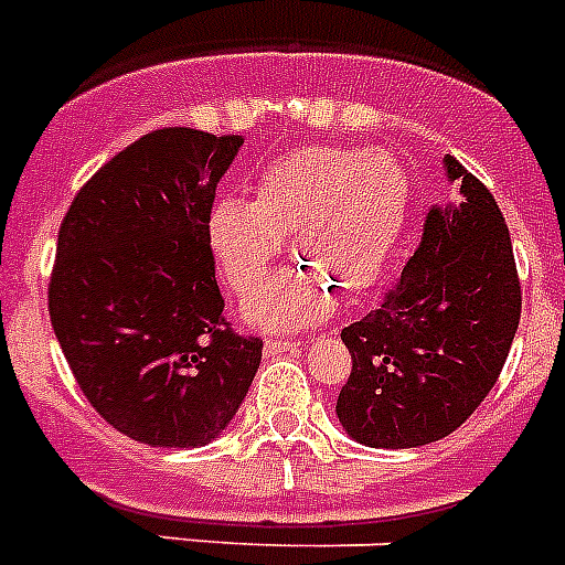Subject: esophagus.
<instances>
[{
  "mask_svg": "<svg viewBox=\"0 0 565 565\" xmlns=\"http://www.w3.org/2000/svg\"><path fill=\"white\" fill-rule=\"evenodd\" d=\"M305 348V341H278V339H269L267 344H264V350H267V355H281V353H290V350H298Z\"/></svg>",
  "mask_w": 565,
  "mask_h": 565,
  "instance_id": "obj_1",
  "label": "esophagus"
}]
</instances>
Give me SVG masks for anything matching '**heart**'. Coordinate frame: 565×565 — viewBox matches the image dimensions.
Returning a JSON list of instances; mask_svg holds the SVG:
<instances>
[{
  "mask_svg": "<svg viewBox=\"0 0 565 565\" xmlns=\"http://www.w3.org/2000/svg\"><path fill=\"white\" fill-rule=\"evenodd\" d=\"M407 198L405 169L385 151L292 149L260 172L253 201L212 206V255L232 292L249 298L292 235L305 267L278 275L244 316L269 333L305 330L335 310V287L364 292L376 281L405 226Z\"/></svg>",
  "mask_w": 565,
  "mask_h": 565,
  "instance_id": "1",
  "label": "heart"
}]
</instances>
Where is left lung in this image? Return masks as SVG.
I'll return each mask as SVG.
<instances>
[{"label":"left lung","instance_id":"obj_1","mask_svg":"<svg viewBox=\"0 0 565 565\" xmlns=\"http://www.w3.org/2000/svg\"><path fill=\"white\" fill-rule=\"evenodd\" d=\"M451 192L428 212L399 284L341 341L353 371L335 416L359 445L419 448L457 430L500 376L520 324L509 226L480 180L445 154Z\"/></svg>","mask_w":565,"mask_h":565}]
</instances>
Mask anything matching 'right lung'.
Masks as SVG:
<instances>
[{"label":"right lung","instance_id":"obj_1","mask_svg":"<svg viewBox=\"0 0 565 565\" xmlns=\"http://www.w3.org/2000/svg\"><path fill=\"white\" fill-rule=\"evenodd\" d=\"M244 137L158 129L77 192L56 238L49 310L79 391L120 434L198 448L230 428L260 339L224 316L210 215Z\"/></svg>","mask_w":565,"mask_h":565}]
</instances>
